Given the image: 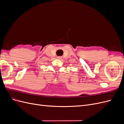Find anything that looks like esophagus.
<instances>
[{
  "instance_id": "obj_1",
  "label": "esophagus",
  "mask_w": 124,
  "mask_h": 124,
  "mask_svg": "<svg viewBox=\"0 0 124 124\" xmlns=\"http://www.w3.org/2000/svg\"><path fill=\"white\" fill-rule=\"evenodd\" d=\"M58 59H62V57H58Z\"/></svg>"
}]
</instances>
